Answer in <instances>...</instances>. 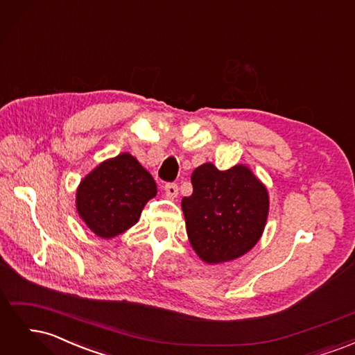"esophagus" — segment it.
I'll list each match as a JSON object with an SVG mask.
<instances>
[{
  "mask_svg": "<svg viewBox=\"0 0 355 355\" xmlns=\"http://www.w3.org/2000/svg\"><path fill=\"white\" fill-rule=\"evenodd\" d=\"M164 192H166V196L168 197V198H176L178 197V194H179V188H178V185L176 184H167L166 187H164Z\"/></svg>",
  "mask_w": 355,
  "mask_h": 355,
  "instance_id": "esophagus-1",
  "label": "esophagus"
}]
</instances>
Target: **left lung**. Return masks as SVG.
<instances>
[{
	"mask_svg": "<svg viewBox=\"0 0 355 355\" xmlns=\"http://www.w3.org/2000/svg\"><path fill=\"white\" fill-rule=\"evenodd\" d=\"M194 188L182 200L187 234L202 262L216 265L239 259L261 240L270 194L245 164L219 170L213 163L191 175Z\"/></svg>",
	"mask_w": 355,
	"mask_h": 355,
	"instance_id": "1",
	"label": "left lung"
}]
</instances>
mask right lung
Listing matches in <instances>:
<instances>
[{
    "label": "right lung",
    "mask_w": 355,
    "mask_h": 355,
    "mask_svg": "<svg viewBox=\"0 0 355 355\" xmlns=\"http://www.w3.org/2000/svg\"><path fill=\"white\" fill-rule=\"evenodd\" d=\"M157 196V184L137 158L123 153L96 166L83 178L75 207L98 237L110 240L137 223L145 204Z\"/></svg>",
    "instance_id": "1"
}]
</instances>
